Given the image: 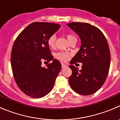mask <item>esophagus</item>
Returning a JSON list of instances; mask_svg holds the SVG:
<instances>
[{
    "label": "esophagus",
    "mask_w": 120,
    "mask_h": 120,
    "mask_svg": "<svg viewBox=\"0 0 120 120\" xmlns=\"http://www.w3.org/2000/svg\"><path fill=\"white\" fill-rule=\"evenodd\" d=\"M61 67H62V68H66V67H67V65L62 63H61Z\"/></svg>",
    "instance_id": "obj_1"
}]
</instances>
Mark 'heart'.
Instances as JSON below:
<instances>
[{"label": "heart", "instance_id": "obj_1", "mask_svg": "<svg viewBox=\"0 0 120 120\" xmlns=\"http://www.w3.org/2000/svg\"><path fill=\"white\" fill-rule=\"evenodd\" d=\"M66 38L69 42H71L72 39L76 38L74 35L72 34H67ZM55 42H56V36L52 35L48 38V45L50 48H54L55 47ZM56 57L57 59L61 61H66L69 59V54L66 52H60L59 53L56 54Z\"/></svg>", "mask_w": 120, "mask_h": 120}]
</instances>
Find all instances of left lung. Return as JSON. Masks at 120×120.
<instances>
[{
    "label": "left lung",
    "instance_id": "8db88e82",
    "mask_svg": "<svg viewBox=\"0 0 120 120\" xmlns=\"http://www.w3.org/2000/svg\"><path fill=\"white\" fill-rule=\"evenodd\" d=\"M81 39V47L70 61L72 71L69 78L73 91L84 96L92 94L105 82L109 69L111 54L104 34L96 27L86 22H71L67 24ZM83 63L81 70L73 65Z\"/></svg>",
    "mask_w": 120,
    "mask_h": 120
}]
</instances>
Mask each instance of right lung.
Returning a JSON list of instances; mask_svg holds the SVG:
<instances>
[{
	"label": "right lung",
	"mask_w": 120,
	"mask_h": 120,
	"mask_svg": "<svg viewBox=\"0 0 120 120\" xmlns=\"http://www.w3.org/2000/svg\"><path fill=\"white\" fill-rule=\"evenodd\" d=\"M58 24L34 22L20 33L11 52V67L17 86L26 94L41 98L48 94L61 69L60 61L53 59L48 39L60 28ZM52 61L46 68L43 60Z\"/></svg>",
	"instance_id": "1"
}]
</instances>
